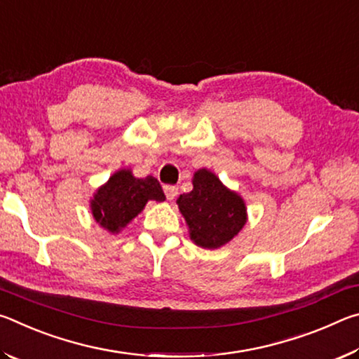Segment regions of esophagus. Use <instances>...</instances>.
Listing matches in <instances>:
<instances>
[{"instance_id":"esophagus-1","label":"esophagus","mask_w":359,"mask_h":359,"mask_svg":"<svg viewBox=\"0 0 359 359\" xmlns=\"http://www.w3.org/2000/svg\"><path fill=\"white\" fill-rule=\"evenodd\" d=\"M165 193H166V198L169 199V201H172V199L177 196V193H179V188L175 187V185H166L165 187Z\"/></svg>"}]
</instances>
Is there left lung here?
Listing matches in <instances>:
<instances>
[{"mask_svg": "<svg viewBox=\"0 0 359 359\" xmlns=\"http://www.w3.org/2000/svg\"><path fill=\"white\" fill-rule=\"evenodd\" d=\"M177 205L191 241L209 250L228 244L247 223L244 199L208 169L194 172L193 190L180 194Z\"/></svg>", "mask_w": 359, "mask_h": 359, "instance_id": "8db88e82", "label": "left lung"}]
</instances>
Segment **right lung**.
<instances>
[{"mask_svg":"<svg viewBox=\"0 0 359 359\" xmlns=\"http://www.w3.org/2000/svg\"><path fill=\"white\" fill-rule=\"evenodd\" d=\"M150 199L158 203L166 199L160 182L151 175L137 179L131 169H120L96 190L90 209L101 228L118 234L133 218L141 214Z\"/></svg>","mask_w":359,"mask_h":359,"instance_id":"right-lung-1","label":"right lung"}]
</instances>
